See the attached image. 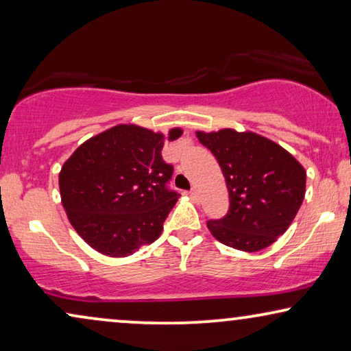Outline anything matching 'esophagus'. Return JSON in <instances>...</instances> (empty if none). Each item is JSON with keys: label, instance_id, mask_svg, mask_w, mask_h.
Wrapping results in <instances>:
<instances>
[{"label": "esophagus", "instance_id": "esophagus-1", "mask_svg": "<svg viewBox=\"0 0 351 351\" xmlns=\"http://www.w3.org/2000/svg\"><path fill=\"white\" fill-rule=\"evenodd\" d=\"M189 195H190L193 199L198 198V191H196V189H191V190L189 191Z\"/></svg>", "mask_w": 351, "mask_h": 351}]
</instances>
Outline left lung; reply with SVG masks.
Segmentation results:
<instances>
[{
	"label": "left lung",
	"mask_w": 351,
	"mask_h": 351,
	"mask_svg": "<svg viewBox=\"0 0 351 351\" xmlns=\"http://www.w3.org/2000/svg\"><path fill=\"white\" fill-rule=\"evenodd\" d=\"M217 160L230 206L222 219L208 220L213 237L225 246L256 252L289 228L305 196L304 166L270 138L222 129L196 132Z\"/></svg>",
	"instance_id": "1"
}]
</instances>
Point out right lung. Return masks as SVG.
Listing matches in <instances>:
<instances>
[{
  "label": "right lung",
  "instance_id": "right-lung-1",
  "mask_svg": "<svg viewBox=\"0 0 351 351\" xmlns=\"http://www.w3.org/2000/svg\"><path fill=\"white\" fill-rule=\"evenodd\" d=\"M182 136L171 129L169 141ZM165 136L119 124L76 148L59 174L70 223L95 251L126 257L158 239L179 199L169 184L174 167L162 160Z\"/></svg>",
  "mask_w": 351,
  "mask_h": 351
}]
</instances>
